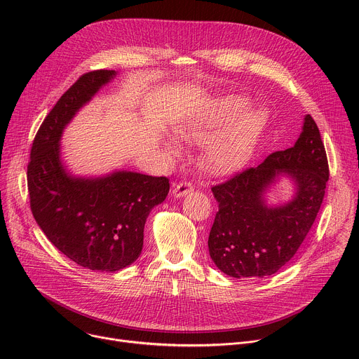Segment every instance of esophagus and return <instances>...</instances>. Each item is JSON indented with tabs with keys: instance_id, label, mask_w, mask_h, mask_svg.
Returning a JSON list of instances; mask_svg holds the SVG:
<instances>
[{
	"instance_id": "esophagus-1",
	"label": "esophagus",
	"mask_w": 359,
	"mask_h": 359,
	"mask_svg": "<svg viewBox=\"0 0 359 359\" xmlns=\"http://www.w3.org/2000/svg\"><path fill=\"white\" fill-rule=\"evenodd\" d=\"M191 191H193V184L190 182H187V180L180 182V183L173 186V196L175 197H183V196H186V194H189Z\"/></svg>"
}]
</instances>
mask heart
Segmentation results:
<instances>
[{
    "mask_svg": "<svg viewBox=\"0 0 359 359\" xmlns=\"http://www.w3.org/2000/svg\"><path fill=\"white\" fill-rule=\"evenodd\" d=\"M245 108L247 102L238 96L217 99L203 114V118L179 125L176 132L186 142L203 143L210 140L217 132L234 121L227 133L208 147L206 165L215 173L236 170L245 162L264 125L263 112L250 111L242 116L241 114ZM170 150L176 153L179 149L172 144Z\"/></svg>",
    "mask_w": 359,
    "mask_h": 359,
    "instance_id": "heart-1",
    "label": "heart"
}]
</instances>
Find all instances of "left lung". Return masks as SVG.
Returning a JSON list of instances; mask_svg holds the SVG:
<instances>
[{
    "label": "left lung",
    "mask_w": 359,
    "mask_h": 359,
    "mask_svg": "<svg viewBox=\"0 0 359 359\" xmlns=\"http://www.w3.org/2000/svg\"><path fill=\"white\" fill-rule=\"evenodd\" d=\"M278 175L291 177L294 198L269 208L264 193ZM330 177L328 159L316 121L304 119L295 144L271 153L257 168H248L212 187L219 212L209 236L215 264L234 278L266 277L287 264L313 227Z\"/></svg>",
    "instance_id": "8db88e82"
}]
</instances>
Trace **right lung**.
<instances>
[{
	"instance_id": "add662e5",
	"label": "right lung",
	"mask_w": 359,
	"mask_h": 359,
	"mask_svg": "<svg viewBox=\"0 0 359 359\" xmlns=\"http://www.w3.org/2000/svg\"><path fill=\"white\" fill-rule=\"evenodd\" d=\"M115 74H83L60 97L35 135L27 170L31 212L43 234L69 260L96 271H118L139 257L146 219L170 189L163 176L123 170L83 179L61 163L64 128Z\"/></svg>"
}]
</instances>
